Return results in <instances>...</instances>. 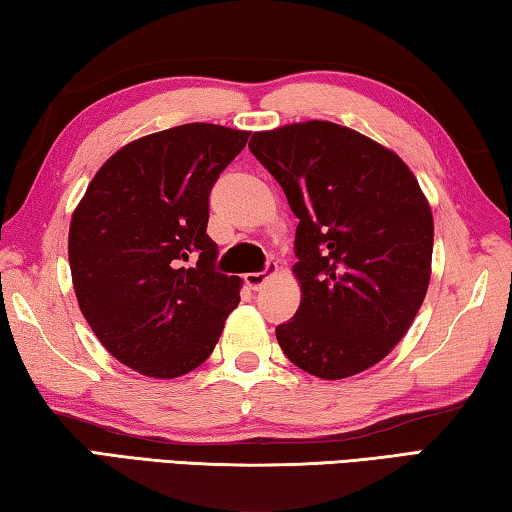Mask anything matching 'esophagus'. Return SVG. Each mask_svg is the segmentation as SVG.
Instances as JSON below:
<instances>
[{
  "mask_svg": "<svg viewBox=\"0 0 512 512\" xmlns=\"http://www.w3.org/2000/svg\"><path fill=\"white\" fill-rule=\"evenodd\" d=\"M274 272H276V263H267L265 270H261V272H247L245 274V283H247L251 290H258L267 281V276L274 274Z\"/></svg>",
  "mask_w": 512,
  "mask_h": 512,
  "instance_id": "obj_1",
  "label": "esophagus"
}]
</instances>
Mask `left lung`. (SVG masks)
Here are the masks:
<instances>
[{"label":"left lung","mask_w":512,"mask_h":512,"mask_svg":"<svg viewBox=\"0 0 512 512\" xmlns=\"http://www.w3.org/2000/svg\"><path fill=\"white\" fill-rule=\"evenodd\" d=\"M249 149L299 220L301 304L276 326L283 354L329 381L376 365L429 288L433 215L420 183L390 149L333 122L254 133Z\"/></svg>","instance_id":"1"}]
</instances>
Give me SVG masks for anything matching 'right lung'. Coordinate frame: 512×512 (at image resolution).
I'll use <instances>...</instances> for the list:
<instances>
[{
    "instance_id": "add662e5",
    "label": "right lung",
    "mask_w": 512,
    "mask_h": 512,
    "mask_svg": "<svg viewBox=\"0 0 512 512\" xmlns=\"http://www.w3.org/2000/svg\"><path fill=\"white\" fill-rule=\"evenodd\" d=\"M249 133L192 122L129 142L99 167L70 222L79 308L131 370L174 379L213 354L240 301L206 233L215 181Z\"/></svg>"
}]
</instances>
